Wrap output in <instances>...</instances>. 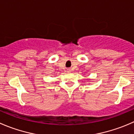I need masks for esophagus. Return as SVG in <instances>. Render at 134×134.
<instances>
[{
	"mask_svg": "<svg viewBox=\"0 0 134 134\" xmlns=\"http://www.w3.org/2000/svg\"><path fill=\"white\" fill-rule=\"evenodd\" d=\"M68 71V72H71V70H70V69H69L68 71Z\"/></svg>",
	"mask_w": 134,
	"mask_h": 134,
	"instance_id": "34e87169",
	"label": "esophagus"
}]
</instances>
